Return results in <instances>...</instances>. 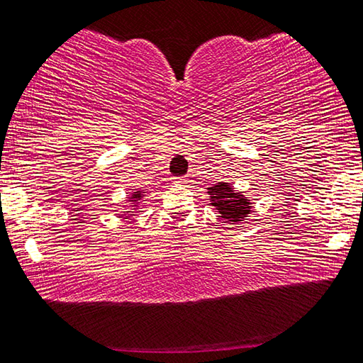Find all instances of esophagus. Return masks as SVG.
<instances>
[{
  "instance_id": "34e87169",
  "label": "esophagus",
  "mask_w": 363,
  "mask_h": 363,
  "mask_svg": "<svg viewBox=\"0 0 363 363\" xmlns=\"http://www.w3.org/2000/svg\"><path fill=\"white\" fill-rule=\"evenodd\" d=\"M186 181H187L186 177H176V182H181V184H184Z\"/></svg>"
}]
</instances>
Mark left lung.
<instances>
[{
	"label": "left lung",
	"mask_w": 363,
	"mask_h": 363,
	"mask_svg": "<svg viewBox=\"0 0 363 363\" xmlns=\"http://www.w3.org/2000/svg\"><path fill=\"white\" fill-rule=\"evenodd\" d=\"M210 205L215 206L220 216L229 224H239L252 213V202L242 192H238L229 182H216L206 189Z\"/></svg>",
	"instance_id": "left-lung-1"
}]
</instances>
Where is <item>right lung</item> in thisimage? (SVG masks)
Here are the masks:
<instances>
[{
    "mask_svg": "<svg viewBox=\"0 0 363 363\" xmlns=\"http://www.w3.org/2000/svg\"><path fill=\"white\" fill-rule=\"evenodd\" d=\"M143 197H145V189H135V191H132L128 199V203L130 206V211H124V215H128L125 218H134V213H137V210H140V203L143 202Z\"/></svg>",
    "mask_w": 363,
    "mask_h": 363,
    "instance_id": "1",
    "label": "right lung"
}]
</instances>
